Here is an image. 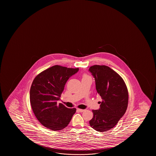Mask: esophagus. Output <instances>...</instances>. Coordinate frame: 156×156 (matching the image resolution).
Wrapping results in <instances>:
<instances>
[{"instance_id":"esophagus-1","label":"esophagus","mask_w":156,"mask_h":156,"mask_svg":"<svg viewBox=\"0 0 156 156\" xmlns=\"http://www.w3.org/2000/svg\"><path fill=\"white\" fill-rule=\"evenodd\" d=\"M77 110L80 112H83V111H85V110H83V109H77Z\"/></svg>"}]
</instances>
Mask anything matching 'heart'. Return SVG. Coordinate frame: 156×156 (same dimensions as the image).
<instances>
[{"label": "heart", "instance_id": "1", "mask_svg": "<svg viewBox=\"0 0 156 156\" xmlns=\"http://www.w3.org/2000/svg\"><path fill=\"white\" fill-rule=\"evenodd\" d=\"M90 78V77L86 73H83V79H85V78Z\"/></svg>", "mask_w": 156, "mask_h": 156}]
</instances>
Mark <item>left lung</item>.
<instances>
[{
    "mask_svg": "<svg viewBox=\"0 0 156 156\" xmlns=\"http://www.w3.org/2000/svg\"><path fill=\"white\" fill-rule=\"evenodd\" d=\"M89 71L95 78L97 92L102 98L100 108L93 110L90 126L98 132H106L117 125L126 112L128 92L118 73L106 66L94 65Z\"/></svg>",
    "mask_w": 156,
    "mask_h": 156,
    "instance_id": "obj_1",
    "label": "left lung"
}]
</instances>
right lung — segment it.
<instances>
[{
	"instance_id": "obj_1",
	"label": "right lung",
	"mask_w": 156,
	"mask_h": 156,
	"mask_svg": "<svg viewBox=\"0 0 156 156\" xmlns=\"http://www.w3.org/2000/svg\"><path fill=\"white\" fill-rule=\"evenodd\" d=\"M79 68L55 65L39 73L30 88V101L32 110L39 122L51 130L66 127L75 114L76 108L57 105L69 78Z\"/></svg>"
}]
</instances>
